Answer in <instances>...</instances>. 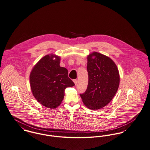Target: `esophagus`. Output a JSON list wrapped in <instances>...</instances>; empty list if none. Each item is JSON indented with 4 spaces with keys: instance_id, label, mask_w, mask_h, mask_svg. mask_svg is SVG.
I'll list each match as a JSON object with an SVG mask.
<instances>
[{
    "instance_id": "1",
    "label": "esophagus",
    "mask_w": 150,
    "mask_h": 150,
    "mask_svg": "<svg viewBox=\"0 0 150 150\" xmlns=\"http://www.w3.org/2000/svg\"><path fill=\"white\" fill-rule=\"evenodd\" d=\"M74 83H75V84H76L78 83V80H77V79H74Z\"/></svg>"
}]
</instances>
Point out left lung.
<instances>
[{"instance_id":"obj_1","label":"left lung","mask_w":150,"mask_h":150,"mask_svg":"<svg viewBox=\"0 0 150 150\" xmlns=\"http://www.w3.org/2000/svg\"><path fill=\"white\" fill-rule=\"evenodd\" d=\"M87 69L88 86L80 96L87 107L96 110L107 105L115 96L120 81L119 71L111 58L96 52L87 57Z\"/></svg>"}]
</instances>
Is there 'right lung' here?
Instances as JSON below:
<instances>
[{
	"label": "right lung",
	"mask_w": 150,
	"mask_h": 150,
	"mask_svg": "<svg viewBox=\"0 0 150 150\" xmlns=\"http://www.w3.org/2000/svg\"><path fill=\"white\" fill-rule=\"evenodd\" d=\"M60 60L57 55H46L35 64L30 75L34 96L49 108L58 107L64 98L65 89L75 85L68 76V70L60 66Z\"/></svg>",
	"instance_id": "add662e5"
}]
</instances>
